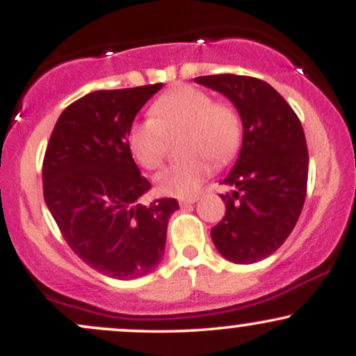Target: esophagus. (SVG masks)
Wrapping results in <instances>:
<instances>
[{"instance_id":"34e87169","label":"esophagus","mask_w":356,"mask_h":356,"mask_svg":"<svg viewBox=\"0 0 356 356\" xmlns=\"http://www.w3.org/2000/svg\"><path fill=\"white\" fill-rule=\"evenodd\" d=\"M197 201H199V195H194V197H189V199H181L179 204H181V207H186V206H191V204H194Z\"/></svg>"}]
</instances>
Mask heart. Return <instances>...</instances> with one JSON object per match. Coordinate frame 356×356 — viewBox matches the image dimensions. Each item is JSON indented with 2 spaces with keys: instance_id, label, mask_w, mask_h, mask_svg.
I'll return each mask as SVG.
<instances>
[{
  "instance_id": "b5f03b06",
  "label": "heart",
  "mask_w": 356,
  "mask_h": 356,
  "mask_svg": "<svg viewBox=\"0 0 356 356\" xmlns=\"http://www.w3.org/2000/svg\"><path fill=\"white\" fill-rule=\"evenodd\" d=\"M149 115L145 120L134 122L127 132L130 154L145 169L162 164L167 136L184 130L181 150L189 155L155 175L157 191L169 197H194L214 170L211 157L222 164L239 147L241 120L236 110L214 102L209 93L191 85L159 97Z\"/></svg>"
}]
</instances>
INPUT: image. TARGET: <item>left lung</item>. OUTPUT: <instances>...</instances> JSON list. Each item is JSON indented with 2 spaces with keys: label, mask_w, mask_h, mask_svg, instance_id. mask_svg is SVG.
<instances>
[{
  "label": "left lung",
  "mask_w": 356,
  "mask_h": 356,
  "mask_svg": "<svg viewBox=\"0 0 356 356\" xmlns=\"http://www.w3.org/2000/svg\"><path fill=\"white\" fill-rule=\"evenodd\" d=\"M195 83L222 93L243 122L238 161L220 181L226 216L211 229L220 256L252 264L291 234L306 197L308 149L300 118L271 85L241 75H209Z\"/></svg>",
  "instance_id": "1"
}]
</instances>
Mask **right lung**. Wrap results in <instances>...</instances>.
I'll return each mask as SVG.
<instances>
[{
	"label": "right lung",
	"mask_w": 356,
	"mask_h": 356,
	"mask_svg": "<svg viewBox=\"0 0 356 356\" xmlns=\"http://www.w3.org/2000/svg\"><path fill=\"white\" fill-rule=\"evenodd\" d=\"M162 83L99 90L63 110L43 161V195L68 246L115 280L152 273L165 251L175 199L137 201L150 191L127 147L138 110Z\"/></svg>",
	"instance_id": "add662e5"
}]
</instances>
